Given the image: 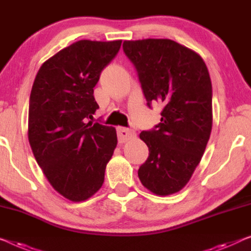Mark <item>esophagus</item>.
Masks as SVG:
<instances>
[{"label": "esophagus", "instance_id": "obj_1", "mask_svg": "<svg viewBox=\"0 0 251 251\" xmlns=\"http://www.w3.org/2000/svg\"><path fill=\"white\" fill-rule=\"evenodd\" d=\"M117 135H118L119 142L123 143V142L128 141L129 138L135 136V133H134L133 130L129 129V128H125V127H118V128H117Z\"/></svg>", "mask_w": 251, "mask_h": 251}]
</instances>
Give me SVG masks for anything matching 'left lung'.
Masks as SVG:
<instances>
[{"label": "left lung", "mask_w": 251, "mask_h": 251, "mask_svg": "<svg viewBox=\"0 0 251 251\" xmlns=\"http://www.w3.org/2000/svg\"><path fill=\"white\" fill-rule=\"evenodd\" d=\"M149 108L162 107L161 122L141 132L149 156L138 169L144 187L156 195L184 188L204 154L212 130V83L195 51L170 39L126 40Z\"/></svg>", "instance_id": "obj_1"}]
</instances>
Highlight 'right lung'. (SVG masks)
I'll return each mask as SVG.
<instances>
[{"label":"right lung","mask_w":251,"mask_h":251,"mask_svg":"<svg viewBox=\"0 0 251 251\" xmlns=\"http://www.w3.org/2000/svg\"><path fill=\"white\" fill-rule=\"evenodd\" d=\"M121 45L78 40L47 59L33 81L30 147L50 185L70 201H85L98 192L117 145L114 127L89 119L99 108L93 88Z\"/></svg>","instance_id":"obj_1"}]
</instances>
